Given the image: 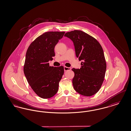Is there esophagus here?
Listing matches in <instances>:
<instances>
[{
  "label": "esophagus",
  "instance_id": "obj_1",
  "mask_svg": "<svg viewBox=\"0 0 131 131\" xmlns=\"http://www.w3.org/2000/svg\"><path fill=\"white\" fill-rule=\"evenodd\" d=\"M64 71H67L68 70H70L71 68L70 67H64Z\"/></svg>",
  "mask_w": 131,
  "mask_h": 131
}]
</instances>
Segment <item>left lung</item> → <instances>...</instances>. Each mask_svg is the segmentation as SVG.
<instances>
[{"label":"left lung","instance_id":"8db88e82","mask_svg":"<svg viewBox=\"0 0 131 131\" xmlns=\"http://www.w3.org/2000/svg\"><path fill=\"white\" fill-rule=\"evenodd\" d=\"M64 36L73 42L76 56L82 61L81 68L72 69L75 73L73 87L82 95L91 96L99 90L106 74L102 47L96 39L81 30L68 32Z\"/></svg>","mask_w":131,"mask_h":131}]
</instances>
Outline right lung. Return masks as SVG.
I'll list each match as a JSON object with an SVG mask.
<instances>
[{"label": "right lung", "mask_w": 131, "mask_h": 131, "mask_svg": "<svg viewBox=\"0 0 131 131\" xmlns=\"http://www.w3.org/2000/svg\"><path fill=\"white\" fill-rule=\"evenodd\" d=\"M65 32H47L29 46L25 56L24 72L27 82L40 97L48 99L56 94L64 67L50 66L49 61L55 56L54 47Z\"/></svg>", "instance_id": "right-lung-1"}]
</instances>
